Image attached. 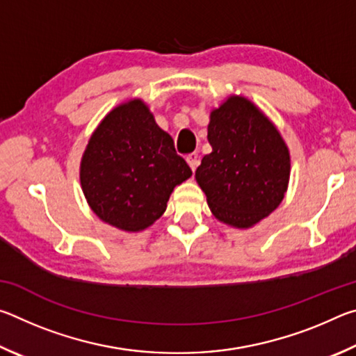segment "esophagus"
<instances>
[{
	"label": "esophagus",
	"instance_id": "obj_1",
	"mask_svg": "<svg viewBox=\"0 0 356 356\" xmlns=\"http://www.w3.org/2000/svg\"><path fill=\"white\" fill-rule=\"evenodd\" d=\"M186 163H188L191 170L195 171L196 168H197V165H200V155H197L196 152L188 154V155H186Z\"/></svg>",
	"mask_w": 356,
	"mask_h": 356
}]
</instances>
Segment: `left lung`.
<instances>
[{
	"mask_svg": "<svg viewBox=\"0 0 356 356\" xmlns=\"http://www.w3.org/2000/svg\"><path fill=\"white\" fill-rule=\"evenodd\" d=\"M207 140L196 182L215 218L246 229L268 216L284 200L291 155L265 114L240 95H231L210 113Z\"/></svg>",
	"mask_w": 356,
	"mask_h": 356,
	"instance_id": "left-lung-1",
	"label": "left lung"
}]
</instances>
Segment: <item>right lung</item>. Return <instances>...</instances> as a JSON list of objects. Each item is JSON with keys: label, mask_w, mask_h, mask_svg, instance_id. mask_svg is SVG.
<instances>
[{"label": "right lung", "mask_w": 356, "mask_h": 356, "mask_svg": "<svg viewBox=\"0 0 356 356\" xmlns=\"http://www.w3.org/2000/svg\"><path fill=\"white\" fill-rule=\"evenodd\" d=\"M190 176L172 138L140 99L106 114L80 166L81 188L92 212L127 232L143 231L159 220L174 186Z\"/></svg>", "instance_id": "add662e5"}]
</instances>
